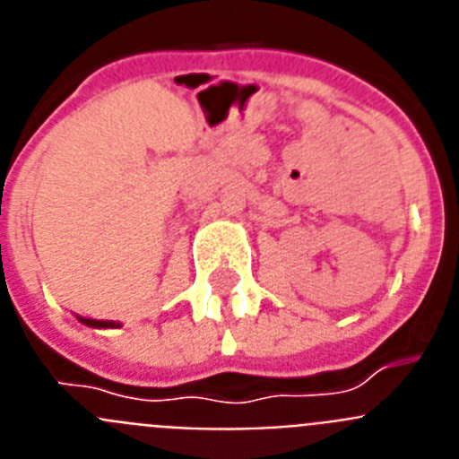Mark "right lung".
Returning <instances> with one entry per match:
<instances>
[{
  "label": "right lung",
  "instance_id": "add662e5",
  "mask_svg": "<svg viewBox=\"0 0 459 459\" xmlns=\"http://www.w3.org/2000/svg\"><path fill=\"white\" fill-rule=\"evenodd\" d=\"M78 319L91 328H119V324L117 322H105V319H84V317H78Z\"/></svg>",
  "mask_w": 459,
  "mask_h": 459
}]
</instances>
